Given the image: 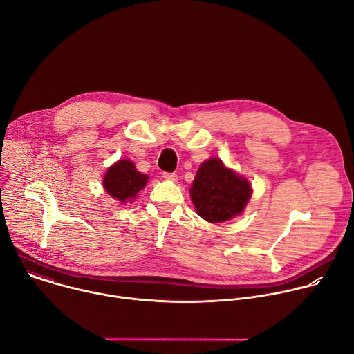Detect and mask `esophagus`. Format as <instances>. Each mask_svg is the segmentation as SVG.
<instances>
[{"label":"esophagus","mask_w":354,"mask_h":354,"mask_svg":"<svg viewBox=\"0 0 354 354\" xmlns=\"http://www.w3.org/2000/svg\"><path fill=\"white\" fill-rule=\"evenodd\" d=\"M162 178L167 179V180H171V182H176L178 180V175L174 174V172H164Z\"/></svg>","instance_id":"1"}]
</instances>
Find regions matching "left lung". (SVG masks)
Here are the masks:
<instances>
[{
	"label": "left lung",
	"instance_id": "left-lung-1",
	"mask_svg": "<svg viewBox=\"0 0 354 354\" xmlns=\"http://www.w3.org/2000/svg\"><path fill=\"white\" fill-rule=\"evenodd\" d=\"M250 194L249 182L227 168L218 158H210L201 164L190 186L196 213L213 224L239 216Z\"/></svg>",
	"mask_w": 354,
	"mask_h": 354
}]
</instances>
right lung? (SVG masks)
Segmentation results:
<instances>
[{
    "mask_svg": "<svg viewBox=\"0 0 354 354\" xmlns=\"http://www.w3.org/2000/svg\"><path fill=\"white\" fill-rule=\"evenodd\" d=\"M147 182L148 176L138 172L130 160H119L108 169L102 180L105 190L119 203L133 201Z\"/></svg>",
    "mask_w": 354,
    "mask_h": 354,
    "instance_id": "right-lung-1",
    "label": "right lung"
}]
</instances>
